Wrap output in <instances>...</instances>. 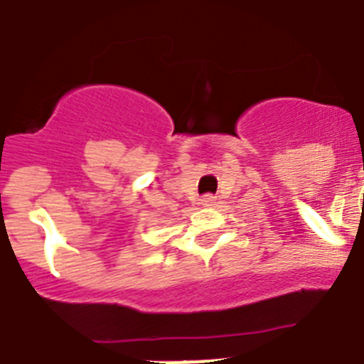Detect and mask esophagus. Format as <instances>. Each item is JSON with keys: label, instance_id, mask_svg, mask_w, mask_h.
<instances>
[{"label": "esophagus", "instance_id": "1", "mask_svg": "<svg viewBox=\"0 0 364 364\" xmlns=\"http://www.w3.org/2000/svg\"><path fill=\"white\" fill-rule=\"evenodd\" d=\"M200 203L203 207H215L216 205V196H213V194H205V196L201 198Z\"/></svg>", "mask_w": 364, "mask_h": 364}]
</instances>
